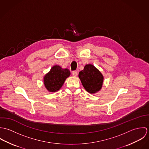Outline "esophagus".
Returning a JSON list of instances; mask_svg holds the SVG:
<instances>
[{
    "label": "esophagus",
    "mask_w": 149,
    "mask_h": 149,
    "mask_svg": "<svg viewBox=\"0 0 149 149\" xmlns=\"http://www.w3.org/2000/svg\"><path fill=\"white\" fill-rule=\"evenodd\" d=\"M72 75L73 76H77L78 75V72L77 71H73L72 72Z\"/></svg>",
    "instance_id": "obj_1"
}]
</instances>
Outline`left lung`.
I'll return each mask as SVG.
<instances>
[{
  "label": "left lung",
  "instance_id": "1",
  "mask_svg": "<svg viewBox=\"0 0 149 149\" xmlns=\"http://www.w3.org/2000/svg\"><path fill=\"white\" fill-rule=\"evenodd\" d=\"M79 77L85 90L89 93H96L102 87L103 76L91 64L85 65L84 69L79 72Z\"/></svg>",
  "mask_w": 149,
  "mask_h": 149
}]
</instances>
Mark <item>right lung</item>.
Returning a JSON list of instances; mask_svg holds the SVG:
<instances>
[{"label": "right lung", "instance_id": "right-lung-1", "mask_svg": "<svg viewBox=\"0 0 149 149\" xmlns=\"http://www.w3.org/2000/svg\"><path fill=\"white\" fill-rule=\"evenodd\" d=\"M70 74L69 69H62L58 65L54 66L44 77L45 86L49 92H56L61 88Z\"/></svg>", "mask_w": 149, "mask_h": 149}]
</instances>
